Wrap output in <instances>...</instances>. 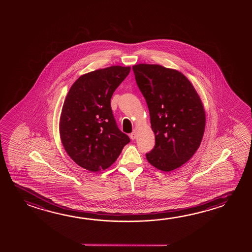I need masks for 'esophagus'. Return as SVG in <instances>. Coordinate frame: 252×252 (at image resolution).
<instances>
[{"label":"esophagus","mask_w":252,"mask_h":252,"mask_svg":"<svg viewBox=\"0 0 252 252\" xmlns=\"http://www.w3.org/2000/svg\"><path fill=\"white\" fill-rule=\"evenodd\" d=\"M136 135H137V131L136 130H133L132 131V133L130 134V138L132 139V140H134V139H136Z\"/></svg>","instance_id":"esophagus-1"}]
</instances>
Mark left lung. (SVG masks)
Masks as SVG:
<instances>
[{"mask_svg":"<svg viewBox=\"0 0 252 252\" xmlns=\"http://www.w3.org/2000/svg\"><path fill=\"white\" fill-rule=\"evenodd\" d=\"M137 85L149 107L156 137L146 154L157 169L169 172L189 161L198 149L206 126L202 102L181 72L161 65L132 66Z\"/></svg>","mask_w":252,"mask_h":252,"instance_id":"obj_1","label":"left lung"}]
</instances>
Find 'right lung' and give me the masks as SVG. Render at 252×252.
<instances>
[{
	"label": "right lung",
	"instance_id": "1",
	"mask_svg": "<svg viewBox=\"0 0 252 252\" xmlns=\"http://www.w3.org/2000/svg\"><path fill=\"white\" fill-rule=\"evenodd\" d=\"M131 70L112 66L80 76L71 86L60 119L62 145L71 159L92 172L115 162L129 137L112 114L111 98Z\"/></svg>",
	"mask_w": 252,
	"mask_h": 252
}]
</instances>
